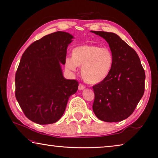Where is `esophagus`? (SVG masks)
<instances>
[{
  "label": "esophagus",
  "mask_w": 158,
  "mask_h": 158,
  "mask_svg": "<svg viewBox=\"0 0 158 158\" xmlns=\"http://www.w3.org/2000/svg\"><path fill=\"white\" fill-rule=\"evenodd\" d=\"M85 89V85H83V84H81V83H79V90H82V89Z\"/></svg>",
  "instance_id": "esophagus-1"
}]
</instances>
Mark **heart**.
<instances>
[{
    "mask_svg": "<svg viewBox=\"0 0 158 158\" xmlns=\"http://www.w3.org/2000/svg\"><path fill=\"white\" fill-rule=\"evenodd\" d=\"M113 63V54L108 48L83 45L73 50L71 58L66 59L65 67L71 71H75L77 66L81 67L84 81L89 84H96L107 77Z\"/></svg>",
    "mask_w": 158,
    "mask_h": 158,
    "instance_id": "obj_1",
    "label": "heart"
}]
</instances>
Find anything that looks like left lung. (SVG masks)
<instances>
[{"instance_id":"1","label":"left lung","mask_w":158,"mask_h":158,"mask_svg":"<svg viewBox=\"0 0 158 158\" xmlns=\"http://www.w3.org/2000/svg\"><path fill=\"white\" fill-rule=\"evenodd\" d=\"M92 32L105 39L114 56L110 74L92 87L95 94L93 110L101 120L119 122L133 114L143 96L145 71L137 52L118 35Z\"/></svg>"}]
</instances>
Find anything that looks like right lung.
I'll list each match as a JSON object with an SVG mask.
<instances>
[{
  "label": "right lung",
  "instance_id": "1",
  "mask_svg": "<svg viewBox=\"0 0 158 158\" xmlns=\"http://www.w3.org/2000/svg\"><path fill=\"white\" fill-rule=\"evenodd\" d=\"M73 36L56 31L33 42L21 56L15 74V97L24 114L39 124L57 122L79 83L63 77L68 45Z\"/></svg>",
  "mask_w": 158,
  "mask_h": 158
}]
</instances>
